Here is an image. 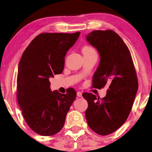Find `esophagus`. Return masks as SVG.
I'll use <instances>...</instances> for the list:
<instances>
[{
  "instance_id": "esophagus-1",
  "label": "esophagus",
  "mask_w": 152,
  "mask_h": 152,
  "mask_svg": "<svg viewBox=\"0 0 152 152\" xmlns=\"http://www.w3.org/2000/svg\"><path fill=\"white\" fill-rule=\"evenodd\" d=\"M77 95L78 97H82V93L80 92V91H78V92L77 93Z\"/></svg>"
}]
</instances>
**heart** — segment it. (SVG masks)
<instances>
[{
  "label": "heart",
  "mask_w": 152,
  "mask_h": 152,
  "mask_svg": "<svg viewBox=\"0 0 152 152\" xmlns=\"http://www.w3.org/2000/svg\"><path fill=\"white\" fill-rule=\"evenodd\" d=\"M92 51H95V50L92 47L90 46V45H84V47L82 48V53H90V52Z\"/></svg>",
  "instance_id": "b5f03b06"
}]
</instances>
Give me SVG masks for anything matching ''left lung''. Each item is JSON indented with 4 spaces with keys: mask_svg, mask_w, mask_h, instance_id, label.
<instances>
[{
    "mask_svg": "<svg viewBox=\"0 0 152 152\" xmlns=\"http://www.w3.org/2000/svg\"><path fill=\"white\" fill-rule=\"evenodd\" d=\"M86 39L100 55L92 87L101 89L107 85L109 88L102 99L91 93H83L88 104L85 115L89 127L106 136L118 129L129 117L138 88V77L129 50L117 33L94 30Z\"/></svg>",
    "mask_w": 152,
    "mask_h": 152,
    "instance_id": "obj_1",
    "label": "left lung"
}]
</instances>
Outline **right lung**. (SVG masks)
<instances>
[{
    "label": "right lung",
    "instance_id": "add662e5",
    "mask_svg": "<svg viewBox=\"0 0 152 152\" xmlns=\"http://www.w3.org/2000/svg\"><path fill=\"white\" fill-rule=\"evenodd\" d=\"M80 32L39 34L25 50L18 64L16 97L25 120L35 133L53 136L63 128L77 93L52 92L49 78L63 72L65 56Z\"/></svg>",
    "mask_w": 152,
    "mask_h": 152
}]
</instances>
